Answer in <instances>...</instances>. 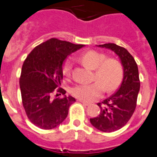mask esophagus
<instances>
[{
	"mask_svg": "<svg viewBox=\"0 0 157 157\" xmlns=\"http://www.w3.org/2000/svg\"><path fill=\"white\" fill-rule=\"evenodd\" d=\"M78 101H80V102H82V104H83V105H89L90 104V102H87V101H82V100H78Z\"/></svg>",
	"mask_w": 157,
	"mask_h": 157,
	"instance_id": "34e87169",
	"label": "esophagus"
}]
</instances>
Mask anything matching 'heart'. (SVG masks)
<instances>
[{
    "label": "heart",
    "instance_id": "1",
    "mask_svg": "<svg viewBox=\"0 0 157 157\" xmlns=\"http://www.w3.org/2000/svg\"><path fill=\"white\" fill-rule=\"evenodd\" d=\"M82 62L94 70L93 80L90 84H78L71 89V94L76 98L91 101L102 95L104 90L110 92L118 87L123 78L122 65L118 60L106 58V56L96 51H89L81 56ZM73 62L67 59L63 65V74L71 77Z\"/></svg>",
    "mask_w": 157,
    "mask_h": 157
}]
</instances>
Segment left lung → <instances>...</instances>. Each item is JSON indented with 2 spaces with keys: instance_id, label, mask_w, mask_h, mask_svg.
I'll use <instances>...</instances> for the list:
<instances>
[{
  "instance_id": "8db88e82",
  "label": "left lung",
  "mask_w": 157,
  "mask_h": 157,
  "mask_svg": "<svg viewBox=\"0 0 157 157\" xmlns=\"http://www.w3.org/2000/svg\"><path fill=\"white\" fill-rule=\"evenodd\" d=\"M113 51L118 56L124 68V78L117 91L101 102L98 103L101 112L90 118V123L98 130L110 132L126 124L134 113L140 90L137 64L132 55L124 48L115 44L99 45Z\"/></svg>"
}]
</instances>
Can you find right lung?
<instances>
[{"label": "right lung", "instance_id": "obj_1", "mask_svg": "<svg viewBox=\"0 0 157 157\" xmlns=\"http://www.w3.org/2000/svg\"><path fill=\"white\" fill-rule=\"evenodd\" d=\"M82 47L52 38L36 47L27 56L21 70L20 87L27 117L36 126L54 128L67 116L75 98L64 95L63 98L52 99V94L56 92L66 94L60 87L63 63L67 56Z\"/></svg>", "mask_w": 157, "mask_h": 157}]
</instances>
